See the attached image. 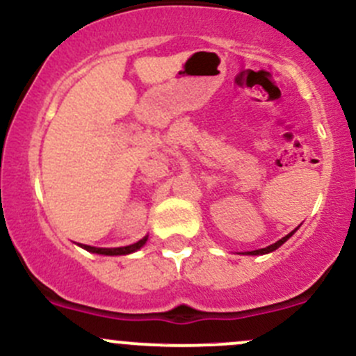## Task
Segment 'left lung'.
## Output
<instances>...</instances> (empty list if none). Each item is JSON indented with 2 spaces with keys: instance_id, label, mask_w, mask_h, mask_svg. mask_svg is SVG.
Instances as JSON below:
<instances>
[{
  "instance_id": "8db88e82",
  "label": "left lung",
  "mask_w": 356,
  "mask_h": 356,
  "mask_svg": "<svg viewBox=\"0 0 356 356\" xmlns=\"http://www.w3.org/2000/svg\"><path fill=\"white\" fill-rule=\"evenodd\" d=\"M294 231H296V229H294ZM294 231L293 232H289L288 236H284V238L282 239H279L277 243H274V245H270V246H267V248H261V250H254V251H250V253L248 254H265V253H270V251H274V250H277L279 246L281 245H284L286 241H288V239L291 238V236L294 234Z\"/></svg>"
}]
</instances>
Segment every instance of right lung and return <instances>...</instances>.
<instances>
[{"mask_svg": "<svg viewBox=\"0 0 356 356\" xmlns=\"http://www.w3.org/2000/svg\"><path fill=\"white\" fill-rule=\"evenodd\" d=\"M148 238H143L141 241L134 243V245H129V246H122V248H95V246H88V245H81L84 250L91 251V253H98V254H129L132 251L139 250L143 245L146 243Z\"/></svg>", "mask_w": 356, "mask_h": 356, "instance_id": "obj_1", "label": "right lung"}]
</instances>
